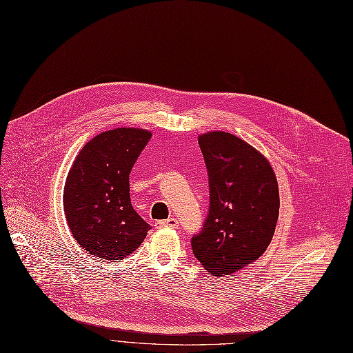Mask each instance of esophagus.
<instances>
[{
    "label": "esophagus",
    "mask_w": 353,
    "mask_h": 353,
    "mask_svg": "<svg viewBox=\"0 0 353 353\" xmlns=\"http://www.w3.org/2000/svg\"><path fill=\"white\" fill-rule=\"evenodd\" d=\"M179 225L178 218H168L165 221H157L155 227L157 228H162V227H170V228H176Z\"/></svg>",
    "instance_id": "34e87169"
}]
</instances>
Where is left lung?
<instances>
[{
    "instance_id": "1",
    "label": "left lung",
    "mask_w": 353,
    "mask_h": 353,
    "mask_svg": "<svg viewBox=\"0 0 353 353\" xmlns=\"http://www.w3.org/2000/svg\"><path fill=\"white\" fill-rule=\"evenodd\" d=\"M210 181V211L192 237V253L212 276L256 261L270 244L279 218L273 168L256 148L231 133L198 137Z\"/></svg>"
}]
</instances>
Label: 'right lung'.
Segmentation results:
<instances>
[{
	"label": "right lung",
	"mask_w": 353,
	"mask_h": 353,
	"mask_svg": "<svg viewBox=\"0 0 353 353\" xmlns=\"http://www.w3.org/2000/svg\"><path fill=\"white\" fill-rule=\"evenodd\" d=\"M152 133L117 128L99 133L80 149L63 192L67 224L89 254L122 260L145 240L149 224L133 210L129 174Z\"/></svg>",
	"instance_id": "right-lung-1"
}]
</instances>
